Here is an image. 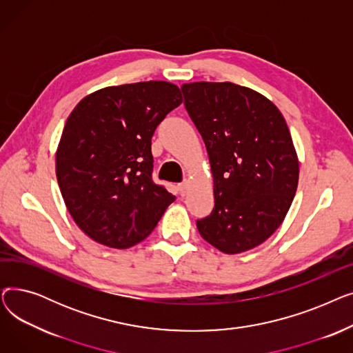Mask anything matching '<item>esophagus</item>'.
I'll return each instance as SVG.
<instances>
[{
    "label": "esophagus",
    "mask_w": 353,
    "mask_h": 353,
    "mask_svg": "<svg viewBox=\"0 0 353 353\" xmlns=\"http://www.w3.org/2000/svg\"><path fill=\"white\" fill-rule=\"evenodd\" d=\"M177 189H179V193H180L181 196H184V194H186V193L189 192V181H188V180H184L183 183H180V184H179Z\"/></svg>",
    "instance_id": "obj_1"
}]
</instances>
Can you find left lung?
Returning a JSON list of instances; mask_svg holds the SVG:
<instances>
[{
	"instance_id": "1",
	"label": "left lung",
	"mask_w": 353,
	"mask_h": 353,
	"mask_svg": "<svg viewBox=\"0 0 353 353\" xmlns=\"http://www.w3.org/2000/svg\"><path fill=\"white\" fill-rule=\"evenodd\" d=\"M181 91L214 181V208L196 221L197 230L223 253L253 249L281 226L298 189L288 124L270 100L248 87L199 81Z\"/></svg>"
}]
</instances>
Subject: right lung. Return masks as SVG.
Here are the masks:
<instances>
[{"instance_id":"add662e5","label":"right lung","mask_w":353,"mask_h":353,"mask_svg":"<svg viewBox=\"0 0 353 353\" xmlns=\"http://www.w3.org/2000/svg\"><path fill=\"white\" fill-rule=\"evenodd\" d=\"M181 101L177 85L141 81L92 92L68 116L55 173L71 217L92 240L132 248L176 200L153 180L152 137Z\"/></svg>"}]
</instances>
